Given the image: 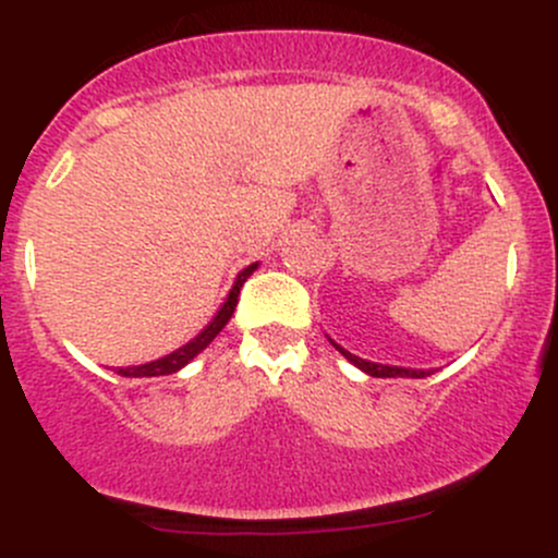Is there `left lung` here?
<instances>
[{"mask_svg":"<svg viewBox=\"0 0 558 558\" xmlns=\"http://www.w3.org/2000/svg\"><path fill=\"white\" fill-rule=\"evenodd\" d=\"M331 345H335L337 351H340L342 356L348 359V362H353V364H356L359 369H364V373H367V375H373V378H426V375H432V369H429V373H424V369L388 367V364H375V362H367V359H359V356H353V353L342 351V348L337 345V342H331Z\"/></svg>","mask_w":558,"mask_h":558,"instance_id":"8db88e82","label":"left lung"}]
</instances>
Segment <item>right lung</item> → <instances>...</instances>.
I'll return each instance as SVG.
<instances>
[{"instance_id":"add662e5","label":"right lung","mask_w":558,"mask_h":558,"mask_svg":"<svg viewBox=\"0 0 558 558\" xmlns=\"http://www.w3.org/2000/svg\"><path fill=\"white\" fill-rule=\"evenodd\" d=\"M256 269V264H251V267H245L243 272L238 275V280H234L232 291H229L227 302H223V307L218 311L216 318L210 320V324L205 326V329L199 331V335L194 337L191 342H185L183 348H178V351L170 353V356L165 359H156V362H148V364H140V367H121L118 373L126 375V378H156V375H172L178 373L180 367H185V364L191 362V359L196 356L199 351H205L207 345L213 342V337L218 335V331L223 329V326L229 324V318H232L234 307H238V296H240V289H243V283L247 278H251V272Z\"/></svg>"}]
</instances>
